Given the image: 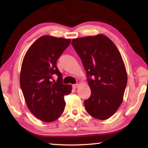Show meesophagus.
<instances>
[{"label": "esophagus", "mask_w": 148, "mask_h": 148, "mask_svg": "<svg viewBox=\"0 0 148 148\" xmlns=\"http://www.w3.org/2000/svg\"><path fill=\"white\" fill-rule=\"evenodd\" d=\"M78 86H79L78 84L72 85V87H73V89H76V88H77V87H78Z\"/></svg>", "instance_id": "obj_1"}]
</instances>
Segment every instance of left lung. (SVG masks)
I'll return each instance as SVG.
<instances>
[{
	"label": "left lung",
	"mask_w": 148,
	"mask_h": 148,
	"mask_svg": "<svg viewBox=\"0 0 148 148\" xmlns=\"http://www.w3.org/2000/svg\"><path fill=\"white\" fill-rule=\"evenodd\" d=\"M71 44L86 71L91 91V96L84 101L86 111L96 119L110 118L121 104L127 84L121 53L114 42L102 34L74 38Z\"/></svg>",
	"instance_id": "obj_1"
}]
</instances>
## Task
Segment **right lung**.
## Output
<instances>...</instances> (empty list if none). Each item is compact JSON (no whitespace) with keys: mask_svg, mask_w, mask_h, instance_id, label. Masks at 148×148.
Listing matches in <instances>:
<instances>
[{"mask_svg":"<svg viewBox=\"0 0 148 148\" xmlns=\"http://www.w3.org/2000/svg\"><path fill=\"white\" fill-rule=\"evenodd\" d=\"M71 39L49 35L36 40L27 50L21 64L20 86L27 106L42 121H56L63 113L64 97L72 91L71 85L62 83L57 61L69 46ZM56 74V82L53 80Z\"/></svg>","mask_w":148,"mask_h":148,"instance_id":"add662e5","label":"right lung"}]
</instances>
